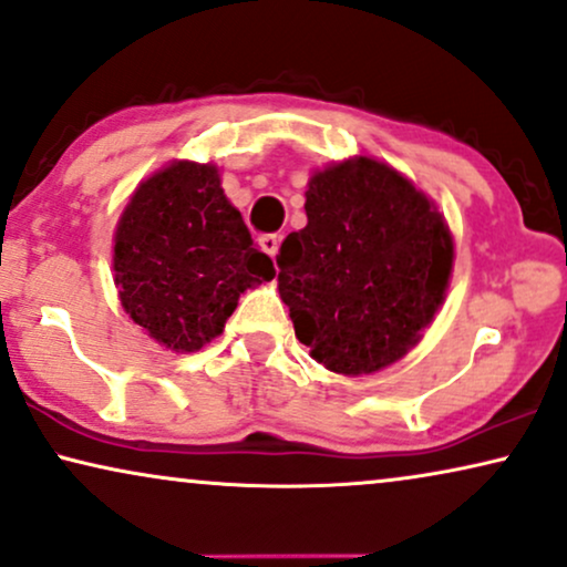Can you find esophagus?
<instances>
[{"mask_svg": "<svg viewBox=\"0 0 567 567\" xmlns=\"http://www.w3.org/2000/svg\"><path fill=\"white\" fill-rule=\"evenodd\" d=\"M278 245H281V235H262L260 237V250L270 255V258H276Z\"/></svg>", "mask_w": 567, "mask_h": 567, "instance_id": "1", "label": "esophagus"}]
</instances>
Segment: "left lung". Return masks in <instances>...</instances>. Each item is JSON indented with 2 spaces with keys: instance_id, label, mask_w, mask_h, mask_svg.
<instances>
[{
  "instance_id": "8db88e82",
  "label": "left lung",
  "mask_w": 567,
  "mask_h": 567,
  "mask_svg": "<svg viewBox=\"0 0 567 567\" xmlns=\"http://www.w3.org/2000/svg\"><path fill=\"white\" fill-rule=\"evenodd\" d=\"M305 196L307 227L278 255L293 332L336 374L392 367L446 299L454 237L444 214L413 181L363 154L315 169Z\"/></svg>"
}]
</instances>
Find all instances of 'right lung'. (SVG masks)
<instances>
[{"mask_svg": "<svg viewBox=\"0 0 567 567\" xmlns=\"http://www.w3.org/2000/svg\"><path fill=\"white\" fill-rule=\"evenodd\" d=\"M121 307L154 343L196 353L224 332L239 293L274 278L219 167L173 159L131 193L113 235Z\"/></svg>", "mask_w": 567, "mask_h": 567, "instance_id": "add662e5", "label": "right lung"}]
</instances>
